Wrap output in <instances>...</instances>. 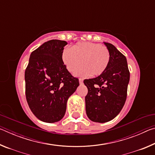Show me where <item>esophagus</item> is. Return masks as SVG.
<instances>
[{
    "instance_id": "1",
    "label": "esophagus",
    "mask_w": 155,
    "mask_h": 155,
    "mask_svg": "<svg viewBox=\"0 0 155 155\" xmlns=\"http://www.w3.org/2000/svg\"><path fill=\"white\" fill-rule=\"evenodd\" d=\"M83 82V78H79V83L80 84H82Z\"/></svg>"
}]
</instances>
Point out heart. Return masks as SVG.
Instances as JSON below:
<instances>
[{"label": "heart", "instance_id": "heart-1", "mask_svg": "<svg viewBox=\"0 0 155 155\" xmlns=\"http://www.w3.org/2000/svg\"><path fill=\"white\" fill-rule=\"evenodd\" d=\"M62 61L70 72L73 73L81 65L77 74H90L97 77L105 71L110 62V52L106 46L92 42L78 43L72 48L67 47L62 52Z\"/></svg>", "mask_w": 155, "mask_h": 155}]
</instances>
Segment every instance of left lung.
Wrapping results in <instances>:
<instances>
[{"label":"left lung","instance_id":"1","mask_svg":"<svg viewBox=\"0 0 155 155\" xmlns=\"http://www.w3.org/2000/svg\"><path fill=\"white\" fill-rule=\"evenodd\" d=\"M110 52L107 70L98 77L84 80L88 93L85 109L89 119L96 122H109L124 107L130 79L126 57L110 43L104 42Z\"/></svg>","mask_w":155,"mask_h":155}]
</instances>
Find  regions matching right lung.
<instances>
[{"mask_svg":"<svg viewBox=\"0 0 155 155\" xmlns=\"http://www.w3.org/2000/svg\"><path fill=\"white\" fill-rule=\"evenodd\" d=\"M68 43L52 40L31 52L25 70V94L29 108L41 121L52 123L64 117L68 99L79 85L62 61Z\"/></svg>","mask_w":155,"mask_h":155,"instance_id":"obj_1","label":"right lung"}]
</instances>
